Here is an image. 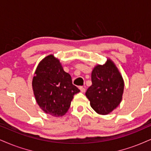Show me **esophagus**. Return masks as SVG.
Wrapping results in <instances>:
<instances>
[{"instance_id":"esophagus-1","label":"esophagus","mask_w":151,"mask_h":151,"mask_svg":"<svg viewBox=\"0 0 151 151\" xmlns=\"http://www.w3.org/2000/svg\"><path fill=\"white\" fill-rule=\"evenodd\" d=\"M80 90H81V92H85V88L84 87H80Z\"/></svg>"}]
</instances>
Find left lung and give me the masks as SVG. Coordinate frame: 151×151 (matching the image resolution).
Segmentation results:
<instances>
[{
	"mask_svg": "<svg viewBox=\"0 0 151 151\" xmlns=\"http://www.w3.org/2000/svg\"><path fill=\"white\" fill-rule=\"evenodd\" d=\"M91 86L85 95L90 106L100 115H107L116 109L122 101L124 81L112 60L96 65L92 72Z\"/></svg>",
	"mask_w": 151,
	"mask_h": 151,
	"instance_id": "obj_1",
	"label": "left lung"
}]
</instances>
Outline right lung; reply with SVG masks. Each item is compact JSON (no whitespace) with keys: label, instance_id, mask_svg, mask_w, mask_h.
Listing matches in <instances>:
<instances>
[{"label":"right lung","instance_id":"right-lung-1","mask_svg":"<svg viewBox=\"0 0 151 151\" xmlns=\"http://www.w3.org/2000/svg\"><path fill=\"white\" fill-rule=\"evenodd\" d=\"M32 87L37 104L45 113L62 116L69 109L74 94L80 90L73 85L70 74L65 72L58 59L47 56L39 63Z\"/></svg>","mask_w":151,"mask_h":151}]
</instances>
